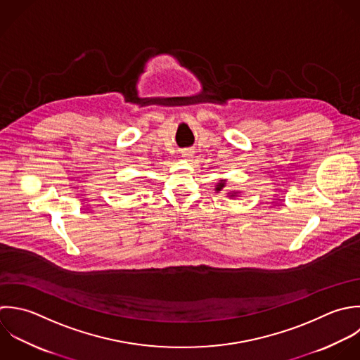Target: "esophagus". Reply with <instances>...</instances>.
Listing matches in <instances>:
<instances>
[{"instance_id": "esophagus-1", "label": "esophagus", "mask_w": 360, "mask_h": 360, "mask_svg": "<svg viewBox=\"0 0 360 360\" xmlns=\"http://www.w3.org/2000/svg\"><path fill=\"white\" fill-rule=\"evenodd\" d=\"M181 155H182L184 158H189V157L193 155V151H192L191 148H184V150H181Z\"/></svg>"}]
</instances>
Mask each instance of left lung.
Instances as JSON below:
<instances>
[{
  "label": "left lung",
  "mask_w": 360,
  "mask_h": 360,
  "mask_svg": "<svg viewBox=\"0 0 360 360\" xmlns=\"http://www.w3.org/2000/svg\"><path fill=\"white\" fill-rule=\"evenodd\" d=\"M224 186H226V179H221V181L216 185V192H220ZM237 193H238V192H233V193H229V195H230L231 198H234V196H237Z\"/></svg>",
  "instance_id": "8db88e82"
}]
</instances>
